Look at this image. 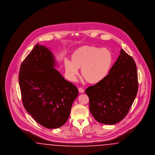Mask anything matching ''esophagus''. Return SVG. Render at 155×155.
<instances>
[{
    "label": "esophagus",
    "instance_id": "obj_1",
    "mask_svg": "<svg viewBox=\"0 0 155 155\" xmlns=\"http://www.w3.org/2000/svg\"><path fill=\"white\" fill-rule=\"evenodd\" d=\"M78 91H79V92H80L81 94H82V93H84V89L82 88H78Z\"/></svg>",
    "mask_w": 155,
    "mask_h": 155
}]
</instances>
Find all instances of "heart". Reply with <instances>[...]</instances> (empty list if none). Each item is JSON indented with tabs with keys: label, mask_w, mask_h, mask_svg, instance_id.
I'll use <instances>...</instances> for the list:
<instances>
[{
	"label": "heart",
	"mask_w": 155,
	"mask_h": 155,
	"mask_svg": "<svg viewBox=\"0 0 155 155\" xmlns=\"http://www.w3.org/2000/svg\"><path fill=\"white\" fill-rule=\"evenodd\" d=\"M113 62L112 53L108 49L85 46L74 52L71 61L65 59L64 67L70 81H76L78 68H82L83 77L89 82L95 84L107 76Z\"/></svg>",
	"instance_id": "heart-1"
}]
</instances>
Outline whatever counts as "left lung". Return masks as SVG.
Instances as JSON below:
<instances>
[{
	"mask_svg": "<svg viewBox=\"0 0 155 155\" xmlns=\"http://www.w3.org/2000/svg\"><path fill=\"white\" fill-rule=\"evenodd\" d=\"M138 89L136 64L121 49L107 76L85 90L89 99L90 112L101 124H117L128 113Z\"/></svg>",
	"mask_w": 155,
	"mask_h": 155,
	"instance_id": "1",
	"label": "left lung"
}]
</instances>
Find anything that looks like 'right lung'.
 Returning <instances> with one entry per match:
<instances>
[{"label": "right lung", "mask_w": 155, "mask_h": 155, "mask_svg": "<svg viewBox=\"0 0 155 155\" xmlns=\"http://www.w3.org/2000/svg\"><path fill=\"white\" fill-rule=\"evenodd\" d=\"M57 64L49 49L38 44L23 61L18 77L25 110L38 123L52 129L66 123L78 95L54 68Z\"/></svg>", "instance_id": "1"}]
</instances>
